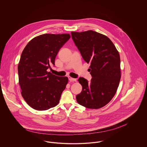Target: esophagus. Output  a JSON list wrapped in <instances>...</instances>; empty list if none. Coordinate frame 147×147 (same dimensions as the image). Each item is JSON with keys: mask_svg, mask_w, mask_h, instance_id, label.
Listing matches in <instances>:
<instances>
[{"mask_svg": "<svg viewBox=\"0 0 147 147\" xmlns=\"http://www.w3.org/2000/svg\"><path fill=\"white\" fill-rule=\"evenodd\" d=\"M68 79H69V80L70 82H77V79H76L73 78H71V77H68Z\"/></svg>", "mask_w": 147, "mask_h": 147, "instance_id": "1", "label": "esophagus"}]
</instances>
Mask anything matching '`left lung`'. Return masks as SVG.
<instances>
[{
  "label": "left lung",
  "instance_id": "1",
  "mask_svg": "<svg viewBox=\"0 0 147 147\" xmlns=\"http://www.w3.org/2000/svg\"><path fill=\"white\" fill-rule=\"evenodd\" d=\"M71 37L84 61L90 64L92 78L88 82L80 77L82 91L76 96L79 104L98 109L115 96L121 79L120 57L113 42L106 36L89 30L71 32Z\"/></svg>",
  "mask_w": 147,
  "mask_h": 147
}]
</instances>
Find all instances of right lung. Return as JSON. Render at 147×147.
Returning <instances> with one entry per match:
<instances>
[{
	"instance_id": "obj_1",
	"label": "right lung",
	"mask_w": 147,
	"mask_h": 147,
	"mask_svg": "<svg viewBox=\"0 0 147 147\" xmlns=\"http://www.w3.org/2000/svg\"><path fill=\"white\" fill-rule=\"evenodd\" d=\"M70 37L67 34L40 35L23 50L18 68L19 83L22 98L32 109L44 111L58 104L68 78L47 69L55 65L58 52Z\"/></svg>"
}]
</instances>
